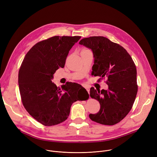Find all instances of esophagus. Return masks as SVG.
Returning <instances> with one entry per match:
<instances>
[{"mask_svg": "<svg viewBox=\"0 0 157 157\" xmlns=\"http://www.w3.org/2000/svg\"><path fill=\"white\" fill-rule=\"evenodd\" d=\"M86 88V91L88 92V93L89 94V90H90V89H89V88H88V87H85Z\"/></svg>", "mask_w": 157, "mask_h": 157, "instance_id": "obj_1", "label": "esophagus"}]
</instances>
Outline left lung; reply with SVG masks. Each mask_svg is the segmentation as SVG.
I'll return each mask as SVG.
<instances>
[{
  "instance_id": "1",
  "label": "left lung",
  "mask_w": 157,
  "mask_h": 157,
  "mask_svg": "<svg viewBox=\"0 0 157 157\" xmlns=\"http://www.w3.org/2000/svg\"><path fill=\"white\" fill-rule=\"evenodd\" d=\"M79 43L93 52V75L107 79V90L90 89V96L99 102L101 108L89 117L101 124H116L128 114L137 96L135 63L125 49L105 37L85 38Z\"/></svg>"
}]
</instances>
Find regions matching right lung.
Returning <instances> with one entry per match:
<instances>
[{"label": "right lung", "instance_id": "right-lung-1", "mask_svg": "<svg viewBox=\"0 0 157 157\" xmlns=\"http://www.w3.org/2000/svg\"><path fill=\"white\" fill-rule=\"evenodd\" d=\"M81 36H55L35 44L26 54L18 72L22 103L35 120L52 126L66 121L73 102L84 101L89 94L80 84L71 82L61 89L52 81L59 68H64L70 50ZM79 88L83 96H76Z\"/></svg>", "mask_w": 157, "mask_h": 157}]
</instances>
